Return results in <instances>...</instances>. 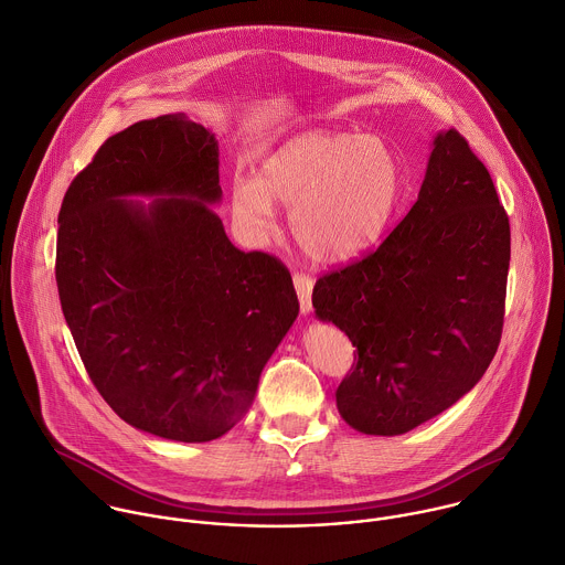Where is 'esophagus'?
I'll return each instance as SVG.
<instances>
[{"mask_svg":"<svg viewBox=\"0 0 565 565\" xmlns=\"http://www.w3.org/2000/svg\"><path fill=\"white\" fill-rule=\"evenodd\" d=\"M295 288H297V297H299V306H301V312H310L312 310V286H315V279L308 275V273H295Z\"/></svg>","mask_w":565,"mask_h":565,"instance_id":"1","label":"esophagus"}]
</instances>
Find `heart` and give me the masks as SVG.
Masks as SVG:
<instances>
[{
	"label": "heart",
	"mask_w": 565,
	"mask_h": 565,
	"mask_svg": "<svg viewBox=\"0 0 565 565\" xmlns=\"http://www.w3.org/2000/svg\"><path fill=\"white\" fill-rule=\"evenodd\" d=\"M401 195L403 169L383 138L310 129L273 151L259 180H235L231 206L259 231L273 222V202L292 209L299 248L319 264H343L381 239Z\"/></svg>",
	"instance_id": "b5f03b06"
}]
</instances>
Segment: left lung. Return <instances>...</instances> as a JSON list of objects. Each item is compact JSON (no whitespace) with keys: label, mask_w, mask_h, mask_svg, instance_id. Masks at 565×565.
Returning <instances> with one entry per match:
<instances>
[{"label":"left lung","mask_w":565,"mask_h":565,"mask_svg":"<svg viewBox=\"0 0 565 565\" xmlns=\"http://www.w3.org/2000/svg\"><path fill=\"white\" fill-rule=\"evenodd\" d=\"M511 226L469 140L438 134L416 204L356 262L321 275L317 317L356 348L337 390L348 425L398 436L484 376L504 328Z\"/></svg>","instance_id":"obj_1"}]
</instances>
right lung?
<instances>
[{
  "label": "right lung",
  "mask_w": 565,
  "mask_h": 565,
  "mask_svg": "<svg viewBox=\"0 0 565 565\" xmlns=\"http://www.w3.org/2000/svg\"><path fill=\"white\" fill-rule=\"evenodd\" d=\"M171 194L145 212L119 198ZM217 142L186 116L109 136L70 182L54 277L103 401L131 427L209 443L250 407L299 315L290 270L235 248L217 213Z\"/></svg>",
  "instance_id": "right-lung-1"
}]
</instances>
